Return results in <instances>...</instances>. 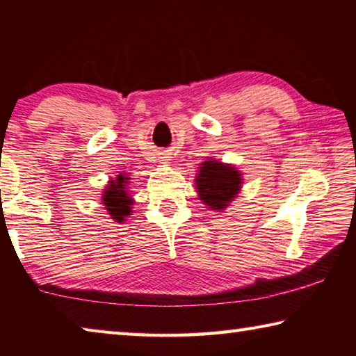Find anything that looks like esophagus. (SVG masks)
<instances>
[{
  "instance_id": "1",
  "label": "esophagus",
  "mask_w": 356,
  "mask_h": 356,
  "mask_svg": "<svg viewBox=\"0 0 356 356\" xmlns=\"http://www.w3.org/2000/svg\"><path fill=\"white\" fill-rule=\"evenodd\" d=\"M170 159H166V156H163V159H161V163H170V161H168Z\"/></svg>"
}]
</instances>
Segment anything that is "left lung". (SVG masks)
<instances>
[{
  "instance_id": "1",
  "label": "left lung",
  "mask_w": 356,
  "mask_h": 356,
  "mask_svg": "<svg viewBox=\"0 0 356 356\" xmlns=\"http://www.w3.org/2000/svg\"><path fill=\"white\" fill-rule=\"evenodd\" d=\"M242 172L218 160L202 161L196 176V191L210 210H225L242 188Z\"/></svg>"
}]
</instances>
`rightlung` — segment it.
I'll return each mask as SVG.
<instances>
[{"label": "right lung", "instance_id": "obj_1", "mask_svg": "<svg viewBox=\"0 0 356 356\" xmlns=\"http://www.w3.org/2000/svg\"><path fill=\"white\" fill-rule=\"evenodd\" d=\"M129 180L130 177L125 174H119L116 179L108 182L104 196H102V204H105L108 215L118 222L125 221V218L131 213V206H134V200L127 191Z\"/></svg>", "mask_w": 356, "mask_h": 356}]
</instances>
